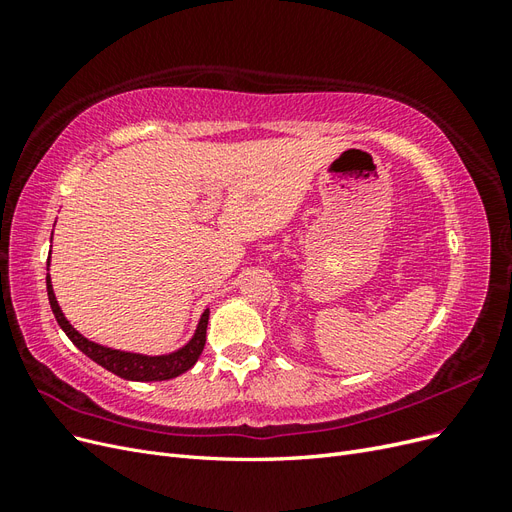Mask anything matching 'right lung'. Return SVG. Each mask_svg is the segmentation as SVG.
I'll return each instance as SVG.
<instances>
[{"instance_id":"add662e5","label":"right lung","mask_w":512,"mask_h":512,"mask_svg":"<svg viewBox=\"0 0 512 512\" xmlns=\"http://www.w3.org/2000/svg\"><path fill=\"white\" fill-rule=\"evenodd\" d=\"M46 292H49V303L55 314V320L59 322V327L64 329V333L70 337V342L79 348L83 354H87L91 361H96L104 369L113 371L115 376L123 380H134V382H156V380H170L181 376L183 371H188L194 367L198 361L200 352L205 348V339H207V322H209V309H205V314L200 316V322L196 327L194 337L183 348L170 354H160V356H147V354H136V352H121L106 348L100 344L89 342L87 337H83L79 331H76L72 324L66 320L64 312L55 299L51 277L46 273Z\"/></svg>"}]
</instances>
